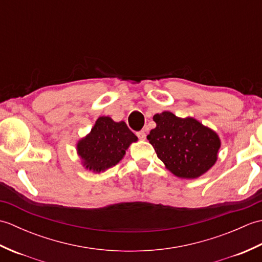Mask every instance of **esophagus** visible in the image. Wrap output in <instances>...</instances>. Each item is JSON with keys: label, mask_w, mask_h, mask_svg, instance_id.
<instances>
[{"label": "esophagus", "mask_w": 262, "mask_h": 262, "mask_svg": "<svg viewBox=\"0 0 262 262\" xmlns=\"http://www.w3.org/2000/svg\"><path fill=\"white\" fill-rule=\"evenodd\" d=\"M137 136H138V138H140V140H145V138H146V134H145V132H144V130L138 132Z\"/></svg>", "instance_id": "esophagus-1"}]
</instances>
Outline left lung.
<instances>
[{
	"mask_svg": "<svg viewBox=\"0 0 262 262\" xmlns=\"http://www.w3.org/2000/svg\"><path fill=\"white\" fill-rule=\"evenodd\" d=\"M157 127L147 140L165 168L181 179H197L213 166L221 147L220 136L193 117L180 118L170 111L153 116Z\"/></svg>",
	"mask_w": 262,
	"mask_h": 262,
	"instance_id": "8db88e82",
	"label": "left lung"
}]
</instances>
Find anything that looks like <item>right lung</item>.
Instances as JSON below:
<instances>
[{"mask_svg": "<svg viewBox=\"0 0 262 262\" xmlns=\"http://www.w3.org/2000/svg\"><path fill=\"white\" fill-rule=\"evenodd\" d=\"M137 140L125 121L118 122L108 116H101L91 132L77 141L76 153L83 168L100 173L118 164L130 144Z\"/></svg>", "mask_w": 262, "mask_h": 262, "instance_id": "right-lung-1", "label": "right lung"}]
</instances>
